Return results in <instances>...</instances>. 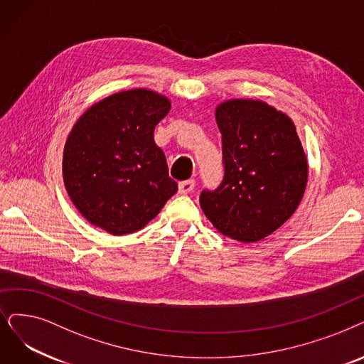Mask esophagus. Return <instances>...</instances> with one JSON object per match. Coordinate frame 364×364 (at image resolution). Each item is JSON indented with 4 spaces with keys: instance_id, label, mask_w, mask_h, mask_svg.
Wrapping results in <instances>:
<instances>
[{
    "instance_id": "obj_1",
    "label": "esophagus",
    "mask_w": 364,
    "mask_h": 364,
    "mask_svg": "<svg viewBox=\"0 0 364 364\" xmlns=\"http://www.w3.org/2000/svg\"><path fill=\"white\" fill-rule=\"evenodd\" d=\"M194 186H196V182L193 179L179 182V194H190L194 190Z\"/></svg>"
}]
</instances>
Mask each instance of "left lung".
Wrapping results in <instances>:
<instances>
[{
  "mask_svg": "<svg viewBox=\"0 0 364 364\" xmlns=\"http://www.w3.org/2000/svg\"><path fill=\"white\" fill-rule=\"evenodd\" d=\"M224 178L203 190L200 206L213 227L243 243L267 237L294 213L308 181V161L293 121L254 100L216 107Z\"/></svg>",
  "mask_w": 364,
  "mask_h": 364,
  "instance_id": "obj_1",
  "label": "left lung"
}]
</instances>
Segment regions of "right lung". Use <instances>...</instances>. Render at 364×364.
<instances>
[{
  "mask_svg": "<svg viewBox=\"0 0 364 364\" xmlns=\"http://www.w3.org/2000/svg\"><path fill=\"white\" fill-rule=\"evenodd\" d=\"M170 101L132 90L86 110L65 141L63 174L73 205L91 224L122 236L146 225L178 191L154 129Z\"/></svg>",
  "mask_w": 364,
  "mask_h": 364,
  "instance_id": "add662e5",
  "label": "right lung"
}]
</instances>
